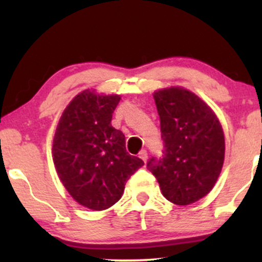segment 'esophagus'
Instances as JSON below:
<instances>
[{
  "label": "esophagus",
  "instance_id": "34e87169",
  "mask_svg": "<svg viewBox=\"0 0 262 262\" xmlns=\"http://www.w3.org/2000/svg\"><path fill=\"white\" fill-rule=\"evenodd\" d=\"M139 158L143 160L144 162H146V160H148V152H146V150H140L139 152Z\"/></svg>",
  "mask_w": 262,
  "mask_h": 262
}]
</instances>
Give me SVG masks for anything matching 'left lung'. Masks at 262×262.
<instances>
[{
	"label": "left lung",
	"mask_w": 262,
	"mask_h": 262,
	"mask_svg": "<svg viewBox=\"0 0 262 262\" xmlns=\"http://www.w3.org/2000/svg\"><path fill=\"white\" fill-rule=\"evenodd\" d=\"M160 116L161 156L146 167L158 180L166 200L186 206L213 188L224 161V134L217 116L194 93L181 89L154 93Z\"/></svg>",
	"instance_id": "8db88e82"
}]
</instances>
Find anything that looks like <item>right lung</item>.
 I'll list each match as a JSON object with an SVG mask.
<instances>
[{
	"label": "right lung",
	"mask_w": 262,
	"mask_h": 262,
	"mask_svg": "<svg viewBox=\"0 0 262 262\" xmlns=\"http://www.w3.org/2000/svg\"><path fill=\"white\" fill-rule=\"evenodd\" d=\"M121 97L82 91L61 114L53 143L60 181L76 202L103 210L121 200L127 180L144 165L125 149V137L111 124Z\"/></svg>",
	"instance_id": "add662e5"
}]
</instances>
